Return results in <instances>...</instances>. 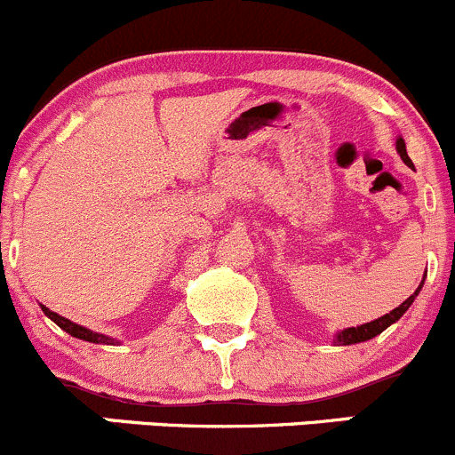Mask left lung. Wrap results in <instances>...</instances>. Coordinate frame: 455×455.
<instances>
[{"instance_id": "left-lung-1", "label": "left lung", "mask_w": 455, "mask_h": 455, "mask_svg": "<svg viewBox=\"0 0 455 455\" xmlns=\"http://www.w3.org/2000/svg\"><path fill=\"white\" fill-rule=\"evenodd\" d=\"M396 151H398V156H401V158H403V163L410 164V167H414V164H411V160H410V156H407V147H405V140H403V136H398V139H396ZM423 283H425V277H423V282L419 283V288H416V291H414V295L407 297V299L403 301V304L398 306V308L389 310L387 315L379 316V319L370 321V323L356 325V328L339 330V332L334 334V339H332L334 346H355V343L370 341V339H374L376 334H380V332H383V330H387L389 325L396 323V321L401 319V316L405 315L407 310H410V306L414 304V299H416V297H419V292L423 291Z\"/></svg>"}]
</instances>
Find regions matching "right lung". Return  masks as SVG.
<instances>
[{
	"instance_id": "obj_1",
	"label": "right lung",
	"mask_w": 455,
	"mask_h": 455,
	"mask_svg": "<svg viewBox=\"0 0 455 455\" xmlns=\"http://www.w3.org/2000/svg\"><path fill=\"white\" fill-rule=\"evenodd\" d=\"M41 310H44V315L48 316V319H52L54 323L59 325L61 330H66L68 334H72L75 339H84V341H90V343H103V346H118V339L114 337H108V334H100V332H94V330L90 328H84V325L75 323V321L66 319V316L52 313L50 308H45V306H41Z\"/></svg>"
}]
</instances>
